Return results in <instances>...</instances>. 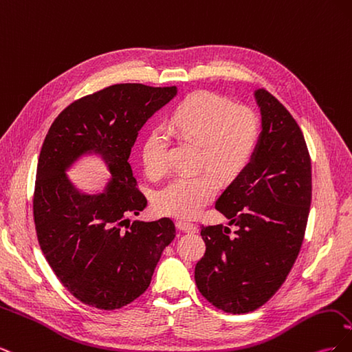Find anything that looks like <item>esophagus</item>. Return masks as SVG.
Here are the masks:
<instances>
[{"label":"esophagus","instance_id":"esophagus-1","mask_svg":"<svg viewBox=\"0 0 352 352\" xmlns=\"http://www.w3.org/2000/svg\"><path fill=\"white\" fill-rule=\"evenodd\" d=\"M176 226L179 230L186 232V233H197L198 232V228L194 225V223H189V221L179 220V221H176Z\"/></svg>","mask_w":352,"mask_h":352}]
</instances>
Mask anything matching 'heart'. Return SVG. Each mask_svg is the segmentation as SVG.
Listing matches in <instances>:
<instances>
[{
	"label": "heart",
	"mask_w": 352,
	"mask_h": 352,
	"mask_svg": "<svg viewBox=\"0 0 352 352\" xmlns=\"http://www.w3.org/2000/svg\"><path fill=\"white\" fill-rule=\"evenodd\" d=\"M172 131L201 142L199 168L195 175H180L157 197L158 210L177 219H192L214 199L219 177H238L257 148L260 140L258 117L248 109H236L232 101L217 94L198 91L190 94L172 117ZM168 136L155 131L142 145V164L146 175L158 179L168 173Z\"/></svg>",
	"instance_id": "1"
}]
</instances>
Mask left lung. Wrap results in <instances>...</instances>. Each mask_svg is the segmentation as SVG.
Segmentation results:
<instances>
[{
    "mask_svg": "<svg viewBox=\"0 0 352 352\" xmlns=\"http://www.w3.org/2000/svg\"><path fill=\"white\" fill-rule=\"evenodd\" d=\"M263 131L250 164L216 201L223 225L202 226L198 291L220 310H257L278 292L300 254L311 204V158L300 126L278 98L255 91Z\"/></svg>",
    "mask_w": 352,
    "mask_h": 352,
    "instance_id": "8db88e82",
    "label": "left lung"
}]
</instances>
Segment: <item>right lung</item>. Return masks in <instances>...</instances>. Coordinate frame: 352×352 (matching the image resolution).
Masks as SVG:
<instances>
[{
  "instance_id": "right-lung-1",
  "label": "right lung",
  "mask_w": 352,
  "mask_h": 352,
  "mask_svg": "<svg viewBox=\"0 0 352 352\" xmlns=\"http://www.w3.org/2000/svg\"><path fill=\"white\" fill-rule=\"evenodd\" d=\"M176 87L117 83L73 101L52 122L41 148L34 190L39 247L61 285L89 307L117 310L150 286L176 236L175 223L129 221L146 207L129 160L144 123L172 100ZM97 151L109 164L107 193L79 195L65 168Z\"/></svg>"
}]
</instances>
